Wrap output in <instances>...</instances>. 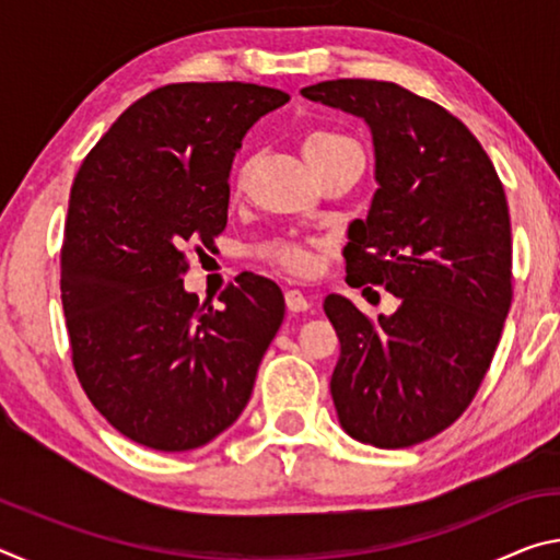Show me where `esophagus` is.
<instances>
[{"instance_id": "esophagus-1", "label": "esophagus", "mask_w": 560, "mask_h": 560, "mask_svg": "<svg viewBox=\"0 0 560 560\" xmlns=\"http://www.w3.org/2000/svg\"><path fill=\"white\" fill-rule=\"evenodd\" d=\"M283 299H287V308L293 311V314H299V311L314 308V301H311L306 293L299 291V289H287V293H283Z\"/></svg>"}]
</instances>
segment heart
<instances>
[{"instance_id":"b5f03b06","label":"heart","mask_w":560,"mask_h":560,"mask_svg":"<svg viewBox=\"0 0 560 560\" xmlns=\"http://www.w3.org/2000/svg\"><path fill=\"white\" fill-rule=\"evenodd\" d=\"M348 145H355V143L348 136H343V132L324 128V130L308 132V136L303 138V155H306L311 167H318L324 160L336 155L338 150H343ZM249 173H252V160H244V163H240V167L234 170V177H232L234 192H244ZM259 254L269 264H273V267H279L289 273H311L316 267L314 246L293 242V240H271L259 246Z\"/></svg>"}]
</instances>
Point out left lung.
<instances>
[{
  "label": "left lung",
  "mask_w": 560,
  "mask_h": 560,
  "mask_svg": "<svg viewBox=\"0 0 560 560\" xmlns=\"http://www.w3.org/2000/svg\"><path fill=\"white\" fill-rule=\"evenodd\" d=\"M365 118L377 192L350 224V287L400 299L371 318L330 293L340 355L330 395L343 430L385 450L412 447L457 422L494 358L514 296L504 185L469 128L440 103L390 81L336 79L301 89Z\"/></svg>",
  "instance_id": "8db88e82"
}]
</instances>
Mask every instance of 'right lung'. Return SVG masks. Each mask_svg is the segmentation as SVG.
Listing matches in <instances>:
<instances>
[{"label":"right lung","instance_id":"right-lung-1","mask_svg":"<svg viewBox=\"0 0 560 560\" xmlns=\"http://www.w3.org/2000/svg\"><path fill=\"white\" fill-rule=\"evenodd\" d=\"M289 93L257 83H167L120 113L73 177L61 303L75 377L128 440L202 447L249 402L283 320L271 279L240 277L200 303L183 287L185 246L226 226L244 132Z\"/></svg>","mask_w":560,"mask_h":560}]
</instances>
